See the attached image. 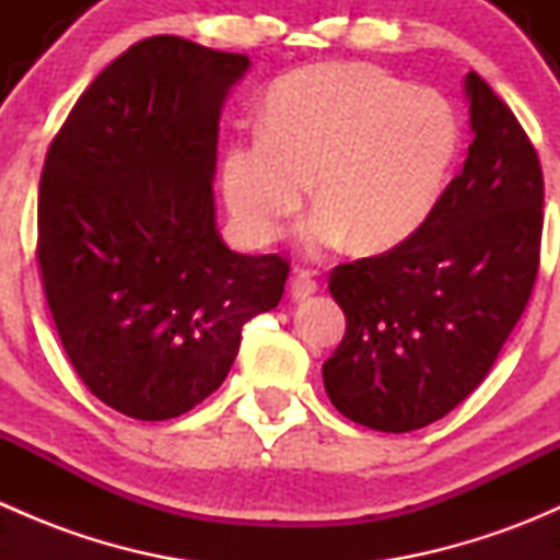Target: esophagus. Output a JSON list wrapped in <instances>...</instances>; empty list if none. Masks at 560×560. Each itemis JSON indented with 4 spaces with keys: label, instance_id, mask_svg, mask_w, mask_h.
<instances>
[{
    "label": "esophagus",
    "instance_id": "obj_1",
    "mask_svg": "<svg viewBox=\"0 0 560 560\" xmlns=\"http://www.w3.org/2000/svg\"><path fill=\"white\" fill-rule=\"evenodd\" d=\"M316 292V281L312 279V276L308 273H295L292 276V281H290V298L292 301H306V298H312Z\"/></svg>",
    "mask_w": 560,
    "mask_h": 560
}]
</instances>
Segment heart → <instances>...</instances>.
I'll return each instance as SVG.
<instances>
[{"label":"heart","mask_w":560,"mask_h":560,"mask_svg":"<svg viewBox=\"0 0 560 560\" xmlns=\"http://www.w3.org/2000/svg\"><path fill=\"white\" fill-rule=\"evenodd\" d=\"M262 127L222 151V195L248 244H270L314 178L303 238L322 252L352 238L363 254L406 244L436 208L460 149L453 105L360 61H322L281 78Z\"/></svg>","instance_id":"b5f03b06"}]
</instances>
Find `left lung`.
Returning a JSON list of instances; mask_svg holds the SVG:
<instances>
[{
	"instance_id": "1",
	"label": "left lung",
	"mask_w": 560,
	"mask_h": 560,
	"mask_svg": "<svg viewBox=\"0 0 560 560\" xmlns=\"http://www.w3.org/2000/svg\"><path fill=\"white\" fill-rule=\"evenodd\" d=\"M463 92L474 140L428 222L387 254L330 273L347 332L322 380L343 417L374 431H417L471 395L534 290L539 160L477 72Z\"/></svg>"
}]
</instances>
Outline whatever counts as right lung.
Segmentation results:
<instances>
[{
    "label": "right lung",
    "instance_id": "add662e5",
    "mask_svg": "<svg viewBox=\"0 0 560 560\" xmlns=\"http://www.w3.org/2000/svg\"><path fill=\"white\" fill-rule=\"evenodd\" d=\"M248 56L160 35L81 94L39 178L45 295L72 369L103 404L171 420L224 380L290 265L217 228L219 118Z\"/></svg>",
    "mask_w": 560,
    "mask_h": 560
}]
</instances>
